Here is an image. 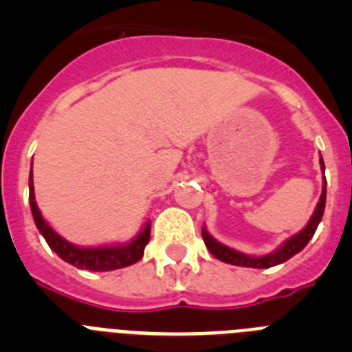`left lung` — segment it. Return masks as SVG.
Returning a JSON list of instances; mask_svg holds the SVG:
<instances>
[{
  "mask_svg": "<svg viewBox=\"0 0 352 352\" xmlns=\"http://www.w3.org/2000/svg\"><path fill=\"white\" fill-rule=\"evenodd\" d=\"M321 169L322 173H324V162H322V157H321ZM324 206H326V178L324 182H322L321 199H319L316 211H314L312 219H310V222L307 223V227H305L303 231L298 232V234L285 239V243L282 245L280 248H276L275 252H272V254H268V256L252 257V256H247V254H241V252L238 250H232V248L219 243L213 236H210V232H208L204 227H203V239H204V243H206L208 250H210L217 259L222 261V263L234 264V266H243V268H259V270L272 268V266H276V264H282L285 263V261H289L292 256H296L298 252H301L305 247H307V243L312 239L314 232H316L317 226H319V222L322 220Z\"/></svg>",
  "mask_w": 352,
  "mask_h": 352,
  "instance_id": "8db88e82",
  "label": "left lung"
}]
</instances>
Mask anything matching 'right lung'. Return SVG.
Instances as JSON below:
<instances>
[{
	"instance_id": "right-lung-1",
	"label": "right lung",
	"mask_w": 352,
	"mask_h": 352,
	"mask_svg": "<svg viewBox=\"0 0 352 352\" xmlns=\"http://www.w3.org/2000/svg\"><path fill=\"white\" fill-rule=\"evenodd\" d=\"M30 206L40 234L45 238L51 250H54L61 259L67 261L72 266H76V268L89 270V272H113V270L126 268L130 264H135L144 256V247L148 245L149 232H151V222L146 223L138 238L126 245L82 248L77 247V245H72L70 241L61 238L42 219V213H40L38 206H36L35 192H33V170L30 173Z\"/></svg>"
}]
</instances>
